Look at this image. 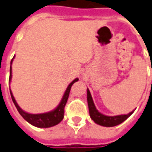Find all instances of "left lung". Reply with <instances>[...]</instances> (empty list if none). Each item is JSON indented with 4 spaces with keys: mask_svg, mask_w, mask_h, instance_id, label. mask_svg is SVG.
<instances>
[{
    "mask_svg": "<svg viewBox=\"0 0 152 152\" xmlns=\"http://www.w3.org/2000/svg\"><path fill=\"white\" fill-rule=\"evenodd\" d=\"M87 102H88L89 112H90L91 118L93 119L94 123L103 126H117L126 120V118L134 112V111H132L127 115H116V116H107V115H102L96 110V107L94 104L93 99L91 97V92L88 89H87Z\"/></svg>",
    "mask_w": 152,
    "mask_h": 152,
    "instance_id": "1",
    "label": "left lung"
}]
</instances>
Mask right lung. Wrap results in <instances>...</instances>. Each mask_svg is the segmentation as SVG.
<instances>
[{"instance_id": "1", "label": "right lung", "mask_w": 152, "mask_h": 152, "mask_svg": "<svg viewBox=\"0 0 152 152\" xmlns=\"http://www.w3.org/2000/svg\"><path fill=\"white\" fill-rule=\"evenodd\" d=\"M14 58V57H13ZM13 59V58H12ZM12 59L11 61V64L12 62ZM12 77V68L10 66V81L11 80ZM78 81V78H75V80L73 81L67 87L66 91L64 94L62 99H61V102L59 103L58 107H56L55 109L52 111L47 113H42V114H28L27 112H25L20 108L18 106L17 102H16L14 97L12 95L11 90L10 91V94H11V98L15 107H17L18 112L20 113V115L26 119L28 123L32 124L33 126H37V127H42V128H46V127H50V126H55L57 124H58L64 118V109H65V106L66 104L67 99L69 98V92H70V89H71L72 85Z\"/></svg>"}]
</instances>
